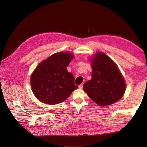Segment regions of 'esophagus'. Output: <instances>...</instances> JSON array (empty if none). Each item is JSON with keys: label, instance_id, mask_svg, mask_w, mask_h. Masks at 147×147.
I'll list each match as a JSON object with an SVG mask.
<instances>
[{"label": "esophagus", "instance_id": "34e87169", "mask_svg": "<svg viewBox=\"0 0 147 147\" xmlns=\"http://www.w3.org/2000/svg\"><path fill=\"white\" fill-rule=\"evenodd\" d=\"M83 84H80V85L78 86V88H79L80 89H82V88H83Z\"/></svg>", "mask_w": 147, "mask_h": 147}]
</instances>
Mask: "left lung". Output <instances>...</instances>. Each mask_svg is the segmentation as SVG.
Here are the masks:
<instances>
[{
	"label": "left lung",
	"mask_w": 147,
	"mask_h": 147,
	"mask_svg": "<svg viewBox=\"0 0 147 147\" xmlns=\"http://www.w3.org/2000/svg\"><path fill=\"white\" fill-rule=\"evenodd\" d=\"M92 78L83 85V90L99 105L114 104L121 98L126 90L124 80L117 65L103 53L92 59Z\"/></svg>",
	"instance_id": "left-lung-1"
}]
</instances>
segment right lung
<instances>
[{"label": "right lung", "mask_w": 147, "mask_h": 147, "mask_svg": "<svg viewBox=\"0 0 147 147\" xmlns=\"http://www.w3.org/2000/svg\"><path fill=\"white\" fill-rule=\"evenodd\" d=\"M71 53L59 52L43 61L34 70L30 85L35 97L43 103L55 105L68 98L78 86L67 67L72 60Z\"/></svg>", "instance_id": "obj_1"}]
</instances>
